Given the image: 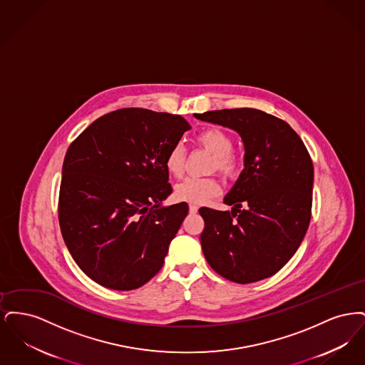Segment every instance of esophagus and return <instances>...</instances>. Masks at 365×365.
Segmentation results:
<instances>
[{"mask_svg": "<svg viewBox=\"0 0 365 365\" xmlns=\"http://www.w3.org/2000/svg\"><path fill=\"white\" fill-rule=\"evenodd\" d=\"M189 209H190L191 213H195V212L198 210V207H197V205H192V204H191L190 207H189Z\"/></svg>", "mask_w": 365, "mask_h": 365, "instance_id": "esophagus-1", "label": "esophagus"}]
</instances>
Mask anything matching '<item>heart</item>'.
I'll return each mask as SVG.
<instances>
[{
  "label": "heart",
  "instance_id": "1",
  "mask_svg": "<svg viewBox=\"0 0 365 365\" xmlns=\"http://www.w3.org/2000/svg\"><path fill=\"white\" fill-rule=\"evenodd\" d=\"M197 143L213 155L210 171H217L226 179H234L240 173V163L232 155L234 142L231 137L219 128H208L198 134ZM186 149L182 143H175L165 157V168L168 174L179 178L185 171ZM220 186L215 178H187L175 186L174 195L178 201L190 204H202L215 197Z\"/></svg>",
  "mask_w": 365,
  "mask_h": 365
}]
</instances>
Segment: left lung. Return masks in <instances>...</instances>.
Here are the masks:
<instances>
[{
	"mask_svg": "<svg viewBox=\"0 0 365 365\" xmlns=\"http://www.w3.org/2000/svg\"><path fill=\"white\" fill-rule=\"evenodd\" d=\"M228 127L245 148L243 170L225 197L230 210L200 209L209 265L235 283L275 275L294 256L311 222L313 164L294 130L253 108L195 113Z\"/></svg>",
	"mask_w": 365,
	"mask_h": 365,
	"instance_id": "8db88e82",
	"label": "left lung"
}]
</instances>
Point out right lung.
Here are the masks:
<instances>
[{
    "label": "right lung",
    "instance_id": "add662e5",
    "mask_svg": "<svg viewBox=\"0 0 365 365\" xmlns=\"http://www.w3.org/2000/svg\"><path fill=\"white\" fill-rule=\"evenodd\" d=\"M190 124L180 115L124 108L91 123L68 148L58 222L78 267L112 290H134L161 269L187 216L173 192L165 157Z\"/></svg>",
    "mask_w": 365,
    "mask_h": 365
}]
</instances>
